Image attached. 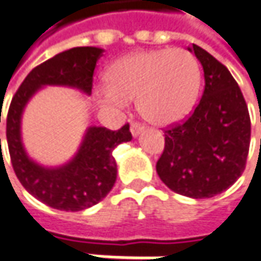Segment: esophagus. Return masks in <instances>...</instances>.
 <instances>
[{"instance_id":"obj_1","label":"esophagus","mask_w":261,"mask_h":261,"mask_svg":"<svg viewBox=\"0 0 261 261\" xmlns=\"http://www.w3.org/2000/svg\"><path fill=\"white\" fill-rule=\"evenodd\" d=\"M130 130H131V134L136 137V136H139L140 133L144 130V125H143V124H140V122H133V124H131Z\"/></svg>"}]
</instances>
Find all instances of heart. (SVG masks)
<instances>
[{
	"mask_svg": "<svg viewBox=\"0 0 261 261\" xmlns=\"http://www.w3.org/2000/svg\"><path fill=\"white\" fill-rule=\"evenodd\" d=\"M107 86L96 96L103 107L122 110L136 98L140 115L154 125H170L191 113L201 88L198 59L185 49L137 51L105 72Z\"/></svg>",
	"mask_w": 261,
	"mask_h": 261,
	"instance_id": "heart-1",
	"label": "heart"
}]
</instances>
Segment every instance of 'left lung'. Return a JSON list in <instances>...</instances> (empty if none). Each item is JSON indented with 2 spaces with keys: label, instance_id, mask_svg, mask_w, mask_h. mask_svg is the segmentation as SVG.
Instances as JSON below:
<instances>
[{
  "label": "left lung",
  "instance_id": "left-lung-1",
  "mask_svg": "<svg viewBox=\"0 0 261 261\" xmlns=\"http://www.w3.org/2000/svg\"><path fill=\"white\" fill-rule=\"evenodd\" d=\"M189 50L203 68V95L186 120L165 130L156 170L173 192L202 199L224 192L243 175L251 124L246 99L228 69L196 44Z\"/></svg>",
  "mask_w": 261,
  "mask_h": 261
}]
</instances>
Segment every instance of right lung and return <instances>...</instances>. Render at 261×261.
<instances>
[{
  "instance_id": "add662e5",
  "label": "right lung",
  "mask_w": 261,
  "mask_h": 261,
  "mask_svg": "<svg viewBox=\"0 0 261 261\" xmlns=\"http://www.w3.org/2000/svg\"><path fill=\"white\" fill-rule=\"evenodd\" d=\"M101 53L102 49L98 47H73L43 62L25 76L8 108L7 143L14 172L27 192L55 210L82 211L108 195L117 179L113 150L133 139L130 125L125 124L117 131L89 127L76 156L65 166L47 169L36 165L24 151L20 136L21 114L43 85H68L91 94Z\"/></svg>"
}]
</instances>
